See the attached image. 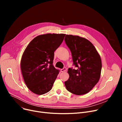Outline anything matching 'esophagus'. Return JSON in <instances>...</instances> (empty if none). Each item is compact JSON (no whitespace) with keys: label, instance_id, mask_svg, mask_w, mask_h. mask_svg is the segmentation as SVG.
Here are the masks:
<instances>
[{"label":"esophagus","instance_id":"34e87169","mask_svg":"<svg viewBox=\"0 0 122 122\" xmlns=\"http://www.w3.org/2000/svg\"><path fill=\"white\" fill-rule=\"evenodd\" d=\"M66 70H67V68L66 67H64L63 69H61V72H64L66 71Z\"/></svg>","mask_w":122,"mask_h":122}]
</instances>
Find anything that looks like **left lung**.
I'll return each instance as SVG.
<instances>
[{"label":"left lung","instance_id":"left-lung-1","mask_svg":"<svg viewBox=\"0 0 122 122\" xmlns=\"http://www.w3.org/2000/svg\"><path fill=\"white\" fill-rule=\"evenodd\" d=\"M65 41L77 68L68 69L69 78L65 81L66 89L76 95L86 94L99 80L102 68L100 56L92 43L84 37L67 35Z\"/></svg>","mask_w":122,"mask_h":122}]
</instances>
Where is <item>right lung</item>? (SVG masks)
<instances>
[{
	"label": "right lung",
	"instance_id": "1",
	"mask_svg": "<svg viewBox=\"0 0 122 122\" xmlns=\"http://www.w3.org/2000/svg\"><path fill=\"white\" fill-rule=\"evenodd\" d=\"M65 34H46L38 36L28 45L22 55L21 69L28 88L42 95L49 92L59 74L53 65L54 51Z\"/></svg>",
	"mask_w": 122,
	"mask_h": 122
}]
</instances>
